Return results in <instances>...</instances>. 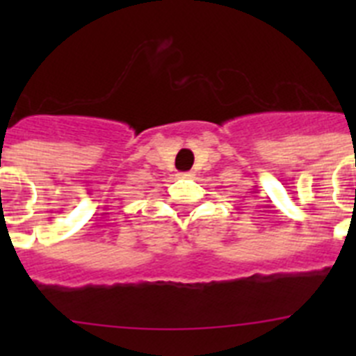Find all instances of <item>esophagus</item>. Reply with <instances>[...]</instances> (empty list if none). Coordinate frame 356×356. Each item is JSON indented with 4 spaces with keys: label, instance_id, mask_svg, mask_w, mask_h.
I'll return each instance as SVG.
<instances>
[{
    "label": "esophagus",
    "instance_id": "1",
    "mask_svg": "<svg viewBox=\"0 0 356 356\" xmlns=\"http://www.w3.org/2000/svg\"><path fill=\"white\" fill-rule=\"evenodd\" d=\"M193 172H178V178H193Z\"/></svg>",
    "mask_w": 356,
    "mask_h": 356
}]
</instances>
